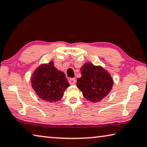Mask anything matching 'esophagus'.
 <instances>
[{
	"instance_id": "34e87169",
	"label": "esophagus",
	"mask_w": 147,
	"mask_h": 147,
	"mask_svg": "<svg viewBox=\"0 0 147 147\" xmlns=\"http://www.w3.org/2000/svg\"><path fill=\"white\" fill-rule=\"evenodd\" d=\"M76 79L75 78H70L69 79V83L71 84V85H74L76 84Z\"/></svg>"
}]
</instances>
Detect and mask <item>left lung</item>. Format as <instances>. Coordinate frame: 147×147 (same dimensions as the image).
I'll use <instances>...</instances> for the list:
<instances>
[{
  "instance_id": "1",
  "label": "left lung",
  "mask_w": 147,
  "mask_h": 147,
  "mask_svg": "<svg viewBox=\"0 0 147 147\" xmlns=\"http://www.w3.org/2000/svg\"><path fill=\"white\" fill-rule=\"evenodd\" d=\"M80 71L82 77L77 79L76 86L84 97L93 102H98L108 95L113 84L108 72L91 63H86Z\"/></svg>"
}]
</instances>
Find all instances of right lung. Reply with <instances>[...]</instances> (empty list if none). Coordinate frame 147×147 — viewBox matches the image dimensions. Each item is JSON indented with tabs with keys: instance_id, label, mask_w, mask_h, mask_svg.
Segmentation results:
<instances>
[{
	"instance_id": "add662e5",
	"label": "right lung",
	"mask_w": 147,
	"mask_h": 147,
	"mask_svg": "<svg viewBox=\"0 0 147 147\" xmlns=\"http://www.w3.org/2000/svg\"><path fill=\"white\" fill-rule=\"evenodd\" d=\"M32 86L39 98L53 102L60 100L69 84L65 74L54 67L51 61L35 71L32 76Z\"/></svg>"
}]
</instances>
